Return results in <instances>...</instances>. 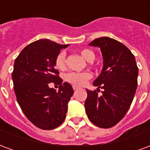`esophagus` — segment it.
Here are the masks:
<instances>
[{
  "label": "esophagus",
  "mask_w": 150,
  "mask_h": 150,
  "mask_svg": "<svg viewBox=\"0 0 150 150\" xmlns=\"http://www.w3.org/2000/svg\"><path fill=\"white\" fill-rule=\"evenodd\" d=\"M79 87H78V86H73V89H74V91H76V90H78Z\"/></svg>",
  "instance_id": "obj_1"
}]
</instances>
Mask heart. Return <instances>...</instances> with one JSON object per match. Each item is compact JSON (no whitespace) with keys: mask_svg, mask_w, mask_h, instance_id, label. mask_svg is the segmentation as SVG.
I'll return each mask as SVG.
<instances>
[{"mask_svg":"<svg viewBox=\"0 0 150 150\" xmlns=\"http://www.w3.org/2000/svg\"><path fill=\"white\" fill-rule=\"evenodd\" d=\"M80 54L87 62H93L95 60V54L91 50L84 48L81 50ZM55 64L56 67L59 70H64L66 67L65 52H60L56 55ZM91 77V73L90 72H70L66 75V80L75 86H83Z\"/></svg>","mask_w":150,"mask_h":150,"instance_id":"obj_1","label":"heart"}]
</instances>
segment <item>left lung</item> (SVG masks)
Instances as JSON below:
<instances>
[{"label": "left lung", "mask_w": 150, "mask_h": 150, "mask_svg": "<svg viewBox=\"0 0 150 150\" xmlns=\"http://www.w3.org/2000/svg\"><path fill=\"white\" fill-rule=\"evenodd\" d=\"M89 46L100 48L103 59L101 74L93 85L103 89V95L86 89L85 110L93 124L110 128L126 115L137 89V68L134 55L125 45L110 37H100Z\"/></svg>", "instance_id": "left-lung-1"}]
</instances>
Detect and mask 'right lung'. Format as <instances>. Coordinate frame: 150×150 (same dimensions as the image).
Returning <instances> with one entry per match:
<instances>
[{
    "mask_svg": "<svg viewBox=\"0 0 150 150\" xmlns=\"http://www.w3.org/2000/svg\"><path fill=\"white\" fill-rule=\"evenodd\" d=\"M68 46L39 40L24 47L14 62L12 78L17 103L28 119L42 129L63 123L74 94L71 84L62 83L55 69L56 55ZM50 82L61 85L58 92L50 88Z\"/></svg>",
    "mask_w": 150,
    "mask_h": 150,
    "instance_id": "right-lung-1",
    "label": "right lung"
}]
</instances>
